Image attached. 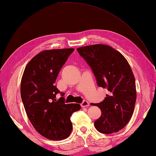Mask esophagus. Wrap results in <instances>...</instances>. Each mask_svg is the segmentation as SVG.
Returning a JSON list of instances; mask_svg holds the SVG:
<instances>
[{
	"instance_id": "esophagus-1",
	"label": "esophagus",
	"mask_w": 156,
	"mask_h": 156,
	"mask_svg": "<svg viewBox=\"0 0 156 156\" xmlns=\"http://www.w3.org/2000/svg\"><path fill=\"white\" fill-rule=\"evenodd\" d=\"M81 106L82 108L88 107V106H89V103L87 101H84L82 103H81Z\"/></svg>"
}]
</instances>
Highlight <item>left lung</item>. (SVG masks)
<instances>
[{"mask_svg":"<svg viewBox=\"0 0 156 156\" xmlns=\"http://www.w3.org/2000/svg\"><path fill=\"white\" fill-rule=\"evenodd\" d=\"M76 50L91 67L98 86L108 90L104 100L98 106L101 116L94 127L102 133L118 132L129 122L136 100L133 73L125 57L105 44L82 46Z\"/></svg>","mask_w":156,"mask_h":156,"instance_id":"left-lung-1","label":"left lung"}]
</instances>
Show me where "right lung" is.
Masks as SVG:
<instances>
[{
	"label": "right lung",
	"instance_id": "1",
	"mask_svg": "<svg viewBox=\"0 0 156 156\" xmlns=\"http://www.w3.org/2000/svg\"><path fill=\"white\" fill-rule=\"evenodd\" d=\"M74 48L51 49L40 52L26 66L21 80L20 94L27 115L35 129L46 138L61 140L73 129L70 116L80 110L77 103L57 101L59 90L55 86L63 65Z\"/></svg>",
	"mask_w": 156,
	"mask_h": 156
}]
</instances>
